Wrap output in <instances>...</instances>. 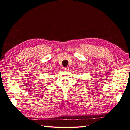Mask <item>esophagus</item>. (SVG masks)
Masks as SVG:
<instances>
[{
  "label": "esophagus",
  "instance_id": "esophagus-1",
  "mask_svg": "<svg viewBox=\"0 0 130 130\" xmlns=\"http://www.w3.org/2000/svg\"><path fill=\"white\" fill-rule=\"evenodd\" d=\"M69 67H65V68H63V69L64 70H65V71H68L69 70Z\"/></svg>",
  "mask_w": 130,
  "mask_h": 130
}]
</instances>
